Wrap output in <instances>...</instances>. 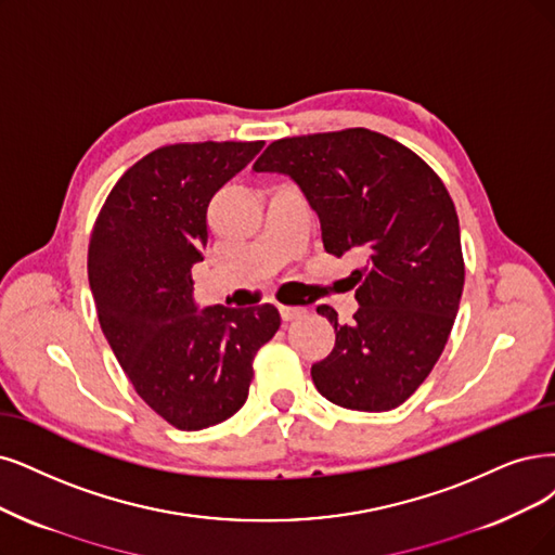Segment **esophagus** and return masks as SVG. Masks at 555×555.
<instances>
[{"label": "esophagus", "instance_id": "esophagus-1", "mask_svg": "<svg viewBox=\"0 0 555 555\" xmlns=\"http://www.w3.org/2000/svg\"><path fill=\"white\" fill-rule=\"evenodd\" d=\"M279 313H281L283 322H293V320L301 318L306 311L299 309V306H279Z\"/></svg>", "mask_w": 555, "mask_h": 555}]
</instances>
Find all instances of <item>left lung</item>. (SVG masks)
<instances>
[{
	"mask_svg": "<svg viewBox=\"0 0 555 555\" xmlns=\"http://www.w3.org/2000/svg\"><path fill=\"white\" fill-rule=\"evenodd\" d=\"M254 171L291 176L320 217L326 254L365 256L359 311L311 367L318 391L357 412L402 404L439 361L460 309V219L441 178L402 143L365 128L272 141Z\"/></svg>",
	"mask_w": 555,
	"mask_h": 555,
	"instance_id": "obj_1",
	"label": "left lung"
}]
</instances>
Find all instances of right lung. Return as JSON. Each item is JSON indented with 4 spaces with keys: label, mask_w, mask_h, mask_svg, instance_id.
<instances>
[{
    "label": "right lung",
    "mask_w": 555,
    "mask_h": 555,
    "mask_svg": "<svg viewBox=\"0 0 555 555\" xmlns=\"http://www.w3.org/2000/svg\"><path fill=\"white\" fill-rule=\"evenodd\" d=\"M264 141L173 143L114 184L89 244V283L112 352L155 414L178 429L231 418L249 396L254 357L281 326L272 304L194 301L210 198Z\"/></svg>",
    "instance_id": "add662e5"
}]
</instances>
